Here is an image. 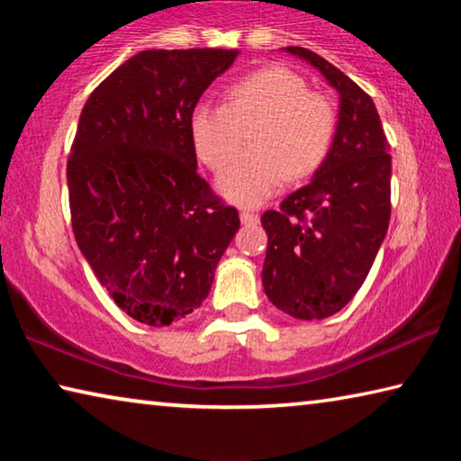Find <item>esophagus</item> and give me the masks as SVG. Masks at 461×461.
<instances>
[{
    "label": "esophagus",
    "instance_id": "obj_1",
    "mask_svg": "<svg viewBox=\"0 0 461 461\" xmlns=\"http://www.w3.org/2000/svg\"><path fill=\"white\" fill-rule=\"evenodd\" d=\"M240 220H241V223H244V225H254V223H258L260 215L254 213V212H249V209H241Z\"/></svg>",
    "mask_w": 461,
    "mask_h": 461
}]
</instances>
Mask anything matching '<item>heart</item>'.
Segmentation results:
<instances>
[{"instance_id":"heart-1","label":"heart","mask_w":461,"mask_h":461,"mask_svg":"<svg viewBox=\"0 0 461 461\" xmlns=\"http://www.w3.org/2000/svg\"><path fill=\"white\" fill-rule=\"evenodd\" d=\"M248 132L249 150L217 176V191L240 205H260L288 178L313 175L331 150L338 113L330 99L309 91L285 67H264L225 93V105L199 104L189 120L203 165L220 170L238 154Z\"/></svg>"}]
</instances>
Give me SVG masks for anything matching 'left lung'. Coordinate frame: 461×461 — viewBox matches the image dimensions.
Instances as JSON below:
<instances>
[{"instance_id":"left-lung-1","label":"left lung","mask_w":461,"mask_h":461,"mask_svg":"<svg viewBox=\"0 0 461 461\" xmlns=\"http://www.w3.org/2000/svg\"><path fill=\"white\" fill-rule=\"evenodd\" d=\"M285 50L339 93L338 130L323 165L260 220L268 233L264 293L280 311L311 321L346 307L368 276L390 221L393 158L368 93L313 50Z\"/></svg>"}]
</instances>
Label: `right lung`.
Masks as SVG:
<instances>
[{"label": "right lung", "instance_id": "obj_1", "mask_svg": "<svg viewBox=\"0 0 461 461\" xmlns=\"http://www.w3.org/2000/svg\"><path fill=\"white\" fill-rule=\"evenodd\" d=\"M238 50H142L91 93L67 162L77 246L123 313L165 327L212 291L240 230L197 175L189 120Z\"/></svg>", "mask_w": 461, "mask_h": 461}]
</instances>
